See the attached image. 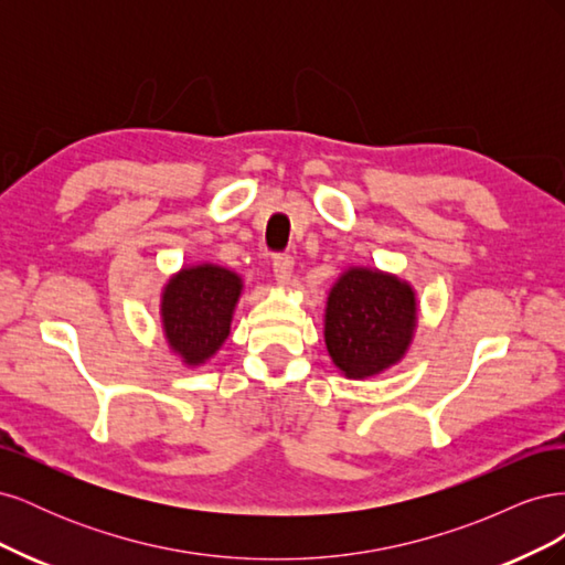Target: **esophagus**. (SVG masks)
Returning <instances> with one entry per match:
<instances>
[{
  "mask_svg": "<svg viewBox=\"0 0 565 565\" xmlns=\"http://www.w3.org/2000/svg\"><path fill=\"white\" fill-rule=\"evenodd\" d=\"M292 268H295V262L289 254H278L276 259H273V276H276V280L282 285L292 278Z\"/></svg>",
  "mask_w": 565,
  "mask_h": 565,
  "instance_id": "obj_1",
  "label": "esophagus"
}]
</instances>
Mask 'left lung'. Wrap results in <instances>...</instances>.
<instances>
[{
  "label": "left lung",
  "mask_w": 565,
  "mask_h": 565,
  "mask_svg": "<svg viewBox=\"0 0 565 565\" xmlns=\"http://www.w3.org/2000/svg\"><path fill=\"white\" fill-rule=\"evenodd\" d=\"M415 324L413 287L380 270L349 268L328 297L324 344L347 377L363 380L401 361Z\"/></svg>",
  "instance_id": "left-lung-1"
}]
</instances>
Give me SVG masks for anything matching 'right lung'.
Returning a JSON list of instances; mask_svg holds the SVG:
<instances>
[{"label": "right lung", "instance_id": "obj_1", "mask_svg": "<svg viewBox=\"0 0 565 565\" xmlns=\"http://www.w3.org/2000/svg\"><path fill=\"white\" fill-rule=\"evenodd\" d=\"M241 289L243 280L233 270L212 264L183 268L167 282L162 328L185 365L204 363L224 344Z\"/></svg>", "mask_w": 565, "mask_h": 565}]
</instances>
